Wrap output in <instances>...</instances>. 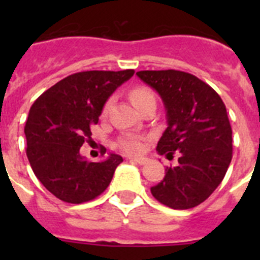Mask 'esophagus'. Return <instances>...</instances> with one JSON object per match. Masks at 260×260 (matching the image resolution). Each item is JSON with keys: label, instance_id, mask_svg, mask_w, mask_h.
Returning a JSON list of instances; mask_svg holds the SVG:
<instances>
[{"label": "esophagus", "instance_id": "34e87169", "mask_svg": "<svg viewBox=\"0 0 260 260\" xmlns=\"http://www.w3.org/2000/svg\"><path fill=\"white\" fill-rule=\"evenodd\" d=\"M132 161L137 162V164H139V165H143L147 162V158L146 157H132Z\"/></svg>", "mask_w": 260, "mask_h": 260}]
</instances>
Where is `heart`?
I'll return each mask as SVG.
<instances>
[{"label":"heart","instance_id":"obj_1","mask_svg":"<svg viewBox=\"0 0 260 260\" xmlns=\"http://www.w3.org/2000/svg\"><path fill=\"white\" fill-rule=\"evenodd\" d=\"M155 98L153 93L151 92L150 89L146 88V87H135V88L132 89V92H130V99H132L133 104L135 107H139L142 103H144L148 99ZM110 105H112V100H108L104 105V109L103 112L107 113L108 110H109ZM119 147L122 148L123 151L128 153H137L141 152L143 150V144H142V141L138 137H133V135H127V137H123L121 141H119Z\"/></svg>","mask_w":260,"mask_h":260}]
</instances>
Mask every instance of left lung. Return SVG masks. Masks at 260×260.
<instances>
[{
  "mask_svg": "<svg viewBox=\"0 0 260 260\" xmlns=\"http://www.w3.org/2000/svg\"><path fill=\"white\" fill-rule=\"evenodd\" d=\"M137 75L160 95L167 112V128L156 150L176 167L151 192L173 210L197 207L221 183L232 160V127L226 108L212 87L178 70H144Z\"/></svg>",
  "mask_w": 260,
  "mask_h": 260,
  "instance_id": "1",
  "label": "left lung"
}]
</instances>
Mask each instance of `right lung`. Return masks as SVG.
<instances>
[{
    "label": "right lung",
    "mask_w": 260,
    "mask_h": 260,
    "mask_svg": "<svg viewBox=\"0 0 260 260\" xmlns=\"http://www.w3.org/2000/svg\"><path fill=\"white\" fill-rule=\"evenodd\" d=\"M134 70L82 71L41 93L24 126L27 157L38 180L66 203L79 204L105 191L123 158L110 153L99 162L79 153L109 96ZM105 153V152H104Z\"/></svg>",
    "instance_id": "obj_1"
}]
</instances>
